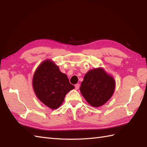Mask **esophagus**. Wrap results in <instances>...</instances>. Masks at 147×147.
Returning <instances> with one entry per match:
<instances>
[{
    "mask_svg": "<svg viewBox=\"0 0 147 147\" xmlns=\"http://www.w3.org/2000/svg\"><path fill=\"white\" fill-rule=\"evenodd\" d=\"M80 84H76V85H75V89L76 90H78L79 88H80Z\"/></svg>",
    "mask_w": 147,
    "mask_h": 147,
    "instance_id": "1",
    "label": "esophagus"
}]
</instances>
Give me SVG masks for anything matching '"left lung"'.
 <instances>
[{"label":"left lung","mask_w":147,"mask_h":147,"mask_svg":"<svg viewBox=\"0 0 147 147\" xmlns=\"http://www.w3.org/2000/svg\"><path fill=\"white\" fill-rule=\"evenodd\" d=\"M115 87L114 77L100 67L87 72L80 90L90 105L99 107L110 100L114 93Z\"/></svg>","instance_id":"8db88e82"}]
</instances>
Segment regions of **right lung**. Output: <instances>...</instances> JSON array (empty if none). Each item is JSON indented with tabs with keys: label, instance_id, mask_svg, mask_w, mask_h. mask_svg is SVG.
Instances as JSON below:
<instances>
[{
	"label": "right lung",
	"instance_id": "1",
	"mask_svg": "<svg viewBox=\"0 0 147 147\" xmlns=\"http://www.w3.org/2000/svg\"><path fill=\"white\" fill-rule=\"evenodd\" d=\"M32 85L36 97L51 109L60 107L65 95L74 88L66 74L61 72L58 65L51 59L43 61L37 67Z\"/></svg>",
	"mask_w": 147,
	"mask_h": 147
}]
</instances>
